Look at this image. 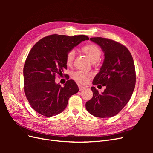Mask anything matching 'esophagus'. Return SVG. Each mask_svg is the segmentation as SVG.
Segmentation results:
<instances>
[{"mask_svg":"<svg viewBox=\"0 0 153 153\" xmlns=\"http://www.w3.org/2000/svg\"><path fill=\"white\" fill-rule=\"evenodd\" d=\"M78 88H79V90H80V91H82V90L85 89V87L82 86V85H79V86H78Z\"/></svg>","mask_w":153,"mask_h":153,"instance_id":"1","label":"esophagus"}]
</instances>
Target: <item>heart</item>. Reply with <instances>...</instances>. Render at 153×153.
I'll use <instances>...</instances> for the list:
<instances>
[{"label": "heart", "mask_w": 153, "mask_h": 153, "mask_svg": "<svg viewBox=\"0 0 153 153\" xmlns=\"http://www.w3.org/2000/svg\"><path fill=\"white\" fill-rule=\"evenodd\" d=\"M82 49L92 62L98 61L100 59L101 51L96 45L93 43L87 44L84 45ZM75 54V51L73 50L69 51L67 53L66 56V64L68 66H71L72 65ZM91 76V74L82 71H77L73 75L74 79L80 84H85L89 80Z\"/></svg>", "instance_id": "b5f03b06"}]
</instances>
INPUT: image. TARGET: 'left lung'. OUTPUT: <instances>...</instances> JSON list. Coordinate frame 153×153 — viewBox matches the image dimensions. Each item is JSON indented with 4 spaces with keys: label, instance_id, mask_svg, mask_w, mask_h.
I'll return each mask as SVG.
<instances>
[{
    "label": "left lung",
    "instance_id": "obj_1",
    "mask_svg": "<svg viewBox=\"0 0 153 153\" xmlns=\"http://www.w3.org/2000/svg\"><path fill=\"white\" fill-rule=\"evenodd\" d=\"M104 52L105 59L93 85L101 84L106 89L99 94L91 87L93 96L85 104L88 112L100 118L117 115L130 100L135 87L136 73L132 55L128 49L117 41L104 38H91Z\"/></svg>",
    "mask_w": 153,
    "mask_h": 153
}]
</instances>
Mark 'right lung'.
Wrapping results in <instances>:
<instances>
[{"instance_id":"right-lung-1","label":"right lung","mask_w":153,"mask_h":153,"mask_svg":"<svg viewBox=\"0 0 153 153\" xmlns=\"http://www.w3.org/2000/svg\"><path fill=\"white\" fill-rule=\"evenodd\" d=\"M88 39L85 35L53 34L41 39L31 48L24 67V84L27 99L36 112L46 117L56 115L66 108L69 97L79 91L73 80L61 87L55 79L67 69V53ZM64 76L68 77L67 74Z\"/></svg>"}]
</instances>
